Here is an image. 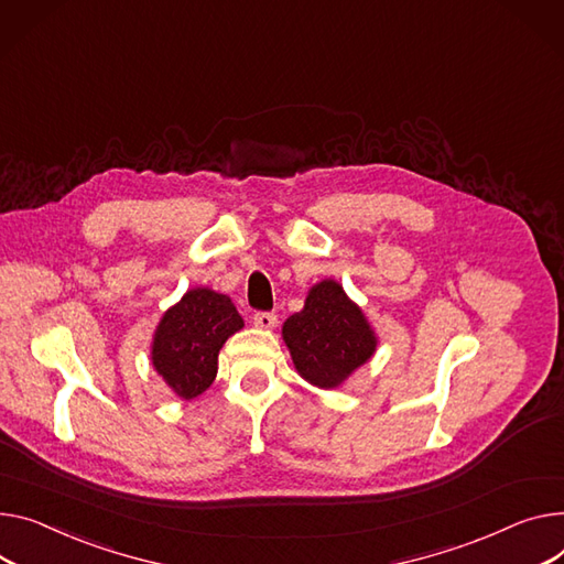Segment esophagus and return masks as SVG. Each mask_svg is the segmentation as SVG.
Returning a JSON list of instances; mask_svg holds the SVG:
<instances>
[{
  "label": "esophagus",
  "instance_id": "obj_1",
  "mask_svg": "<svg viewBox=\"0 0 564 564\" xmlns=\"http://www.w3.org/2000/svg\"><path fill=\"white\" fill-rule=\"evenodd\" d=\"M253 326L262 330H272L276 326V315L274 313H256L253 315Z\"/></svg>",
  "mask_w": 564,
  "mask_h": 564
}]
</instances>
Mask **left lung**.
Here are the masks:
<instances>
[{
    "label": "left lung",
    "instance_id": "1",
    "mask_svg": "<svg viewBox=\"0 0 564 564\" xmlns=\"http://www.w3.org/2000/svg\"><path fill=\"white\" fill-rule=\"evenodd\" d=\"M281 335L299 377L322 390L340 388L379 347L367 315L335 279L308 290L304 308L283 322Z\"/></svg>",
    "mask_w": 564,
    "mask_h": 564
}]
</instances>
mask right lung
<instances>
[{"instance_id":"add662e5","label":"right lung","mask_w":564,"mask_h":564,"mask_svg":"<svg viewBox=\"0 0 564 564\" xmlns=\"http://www.w3.org/2000/svg\"><path fill=\"white\" fill-rule=\"evenodd\" d=\"M242 326L231 296L193 288L163 313L149 358L165 386L178 399L191 401L213 386L219 349Z\"/></svg>"}]
</instances>
